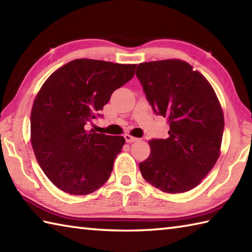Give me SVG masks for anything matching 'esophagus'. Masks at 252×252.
Here are the masks:
<instances>
[{
    "label": "esophagus",
    "instance_id": "1",
    "mask_svg": "<svg viewBox=\"0 0 252 252\" xmlns=\"http://www.w3.org/2000/svg\"><path fill=\"white\" fill-rule=\"evenodd\" d=\"M124 138H125L126 142H129V144H130V142H135V141L138 140V138H136V137H132V136L128 135V134L124 135Z\"/></svg>",
    "mask_w": 252,
    "mask_h": 252
}]
</instances>
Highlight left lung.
I'll return each mask as SVG.
<instances>
[{"label": "left lung", "mask_w": 252, "mask_h": 252, "mask_svg": "<svg viewBox=\"0 0 252 252\" xmlns=\"http://www.w3.org/2000/svg\"><path fill=\"white\" fill-rule=\"evenodd\" d=\"M136 77L154 112L170 126L168 138L149 140L141 175L163 192H188L220 157L225 124L220 101L207 80L182 60L140 63Z\"/></svg>", "instance_id": "left-lung-1"}]
</instances>
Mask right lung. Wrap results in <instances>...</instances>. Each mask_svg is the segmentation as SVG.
Here are the masks:
<instances>
[{
    "mask_svg": "<svg viewBox=\"0 0 252 252\" xmlns=\"http://www.w3.org/2000/svg\"><path fill=\"white\" fill-rule=\"evenodd\" d=\"M136 64L75 59L42 85L31 113V140L40 168L57 188L73 195L95 191L110 178L123 136L87 131L85 126L130 81Z\"/></svg>",
    "mask_w": 252,
    "mask_h": 252,
    "instance_id": "right-lung-1",
    "label": "right lung"
}]
</instances>
